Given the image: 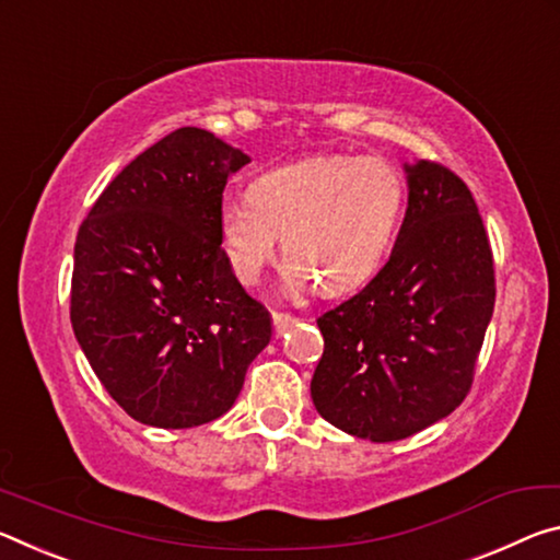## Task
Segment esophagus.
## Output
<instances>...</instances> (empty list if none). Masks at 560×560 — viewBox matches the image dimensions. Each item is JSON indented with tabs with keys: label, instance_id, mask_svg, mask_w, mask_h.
<instances>
[{
	"label": "esophagus",
	"instance_id": "1",
	"mask_svg": "<svg viewBox=\"0 0 560 560\" xmlns=\"http://www.w3.org/2000/svg\"><path fill=\"white\" fill-rule=\"evenodd\" d=\"M295 323H298V319L288 315V313H272V325H275V332H278V335L285 332V329L292 327Z\"/></svg>",
	"mask_w": 560,
	"mask_h": 560
}]
</instances>
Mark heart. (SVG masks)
<instances>
[{
  "label": "heart",
  "mask_w": 560,
  "mask_h": 560,
  "mask_svg": "<svg viewBox=\"0 0 560 560\" xmlns=\"http://www.w3.org/2000/svg\"><path fill=\"white\" fill-rule=\"evenodd\" d=\"M401 173L380 155L327 153L255 178L247 196L220 208V243L243 285L272 260L278 233L292 288L323 295L362 285L387 253L405 210Z\"/></svg>",
  "instance_id": "1"
}]
</instances>
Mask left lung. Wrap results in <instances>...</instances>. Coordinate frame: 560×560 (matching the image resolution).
<instances>
[{"label": "left lung", "mask_w": 560, "mask_h": 560, "mask_svg": "<svg viewBox=\"0 0 560 560\" xmlns=\"http://www.w3.org/2000/svg\"><path fill=\"white\" fill-rule=\"evenodd\" d=\"M405 171L409 206L387 265L317 319L315 409L370 442L407 439L462 405L497 300L471 190L436 161Z\"/></svg>", "instance_id": "1"}]
</instances>
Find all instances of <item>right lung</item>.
I'll use <instances>...</instances> for the list:
<instances>
[{"mask_svg":"<svg viewBox=\"0 0 560 560\" xmlns=\"http://www.w3.org/2000/svg\"><path fill=\"white\" fill-rule=\"evenodd\" d=\"M250 159L196 126L108 183L73 245L71 327L128 417L190 429L223 417L272 337L220 243L228 178Z\"/></svg>","mask_w":560,"mask_h":560,"instance_id":"add662e5","label":"right lung"}]
</instances>
